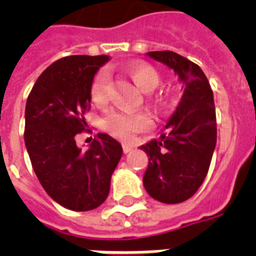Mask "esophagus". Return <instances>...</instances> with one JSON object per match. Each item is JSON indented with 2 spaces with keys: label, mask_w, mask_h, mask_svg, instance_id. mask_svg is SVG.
<instances>
[{
  "label": "esophagus",
  "mask_w": 256,
  "mask_h": 256,
  "mask_svg": "<svg viewBox=\"0 0 256 256\" xmlns=\"http://www.w3.org/2000/svg\"><path fill=\"white\" fill-rule=\"evenodd\" d=\"M122 148H124V154H128V152H130L132 148H134V146H132V144H122Z\"/></svg>",
  "instance_id": "1"
}]
</instances>
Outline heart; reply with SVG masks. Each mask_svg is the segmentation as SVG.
I'll use <instances>...</instances> for the list:
<instances>
[{
    "label": "heart",
    "mask_w": 256,
    "mask_h": 256,
    "mask_svg": "<svg viewBox=\"0 0 256 256\" xmlns=\"http://www.w3.org/2000/svg\"><path fill=\"white\" fill-rule=\"evenodd\" d=\"M128 74L136 82V86L148 92H152L160 85V77L152 65L148 64H136L128 68ZM108 74L106 70H100L92 78L90 85V98L94 104H104L108 96ZM150 120L144 112H128L120 110H110L102 116L100 128L110 136L118 140H130L136 132H140L148 128Z\"/></svg>",
    "instance_id": "heart-1"
}]
</instances>
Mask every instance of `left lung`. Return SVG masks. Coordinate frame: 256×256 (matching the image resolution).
<instances>
[{"label":"left lung","instance_id":"left-lung-1","mask_svg":"<svg viewBox=\"0 0 256 256\" xmlns=\"http://www.w3.org/2000/svg\"><path fill=\"white\" fill-rule=\"evenodd\" d=\"M148 56L174 70L183 85L166 132L140 146L148 156L144 188L156 200L174 204L196 192L210 168L216 144L214 96L202 69L190 60L170 50Z\"/></svg>","mask_w":256,"mask_h":256}]
</instances>
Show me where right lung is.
<instances>
[{
	"label": "right lung",
	"mask_w": 256,
	"mask_h": 256,
	"mask_svg": "<svg viewBox=\"0 0 256 256\" xmlns=\"http://www.w3.org/2000/svg\"><path fill=\"white\" fill-rule=\"evenodd\" d=\"M108 56H69L48 68L34 84L25 108V144L33 170L49 196L74 211L106 200L122 146L100 132L86 152L74 136L86 128L90 85Z\"/></svg>",
	"instance_id": "1"
}]
</instances>
